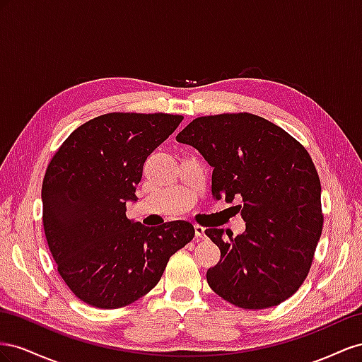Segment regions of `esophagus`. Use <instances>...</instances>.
<instances>
[{"label": "esophagus", "instance_id": "obj_1", "mask_svg": "<svg viewBox=\"0 0 362 362\" xmlns=\"http://www.w3.org/2000/svg\"><path fill=\"white\" fill-rule=\"evenodd\" d=\"M194 230H195V238L197 240H203L204 238V227L203 226H199V224H195L194 226Z\"/></svg>", "mask_w": 362, "mask_h": 362}]
</instances>
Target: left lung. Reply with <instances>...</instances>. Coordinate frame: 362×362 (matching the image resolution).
I'll list each match as a JSON object with an SVG mask.
<instances>
[{"label":"left lung","instance_id":"8db88e82","mask_svg":"<svg viewBox=\"0 0 362 362\" xmlns=\"http://www.w3.org/2000/svg\"><path fill=\"white\" fill-rule=\"evenodd\" d=\"M197 148L212 173V197L238 199L245 232L204 233L221 252L206 279L243 309H267L290 298L306 279L323 230L322 185L306 148L253 113L192 119L177 136Z\"/></svg>","mask_w":362,"mask_h":362}]
</instances>
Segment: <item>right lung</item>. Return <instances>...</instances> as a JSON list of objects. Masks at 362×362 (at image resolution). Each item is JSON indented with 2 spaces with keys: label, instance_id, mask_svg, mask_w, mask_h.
Wrapping results in <instances>:
<instances>
[{
  "label": "right lung",
  "instance_id": "add662e5",
  "mask_svg": "<svg viewBox=\"0 0 362 362\" xmlns=\"http://www.w3.org/2000/svg\"><path fill=\"white\" fill-rule=\"evenodd\" d=\"M182 119L105 113L72 132L49 160L42 182L45 238L60 277L81 302L100 309L132 305L194 238L188 221L147 227L126 216L144 162Z\"/></svg>",
  "mask_w": 362,
  "mask_h": 362
}]
</instances>
